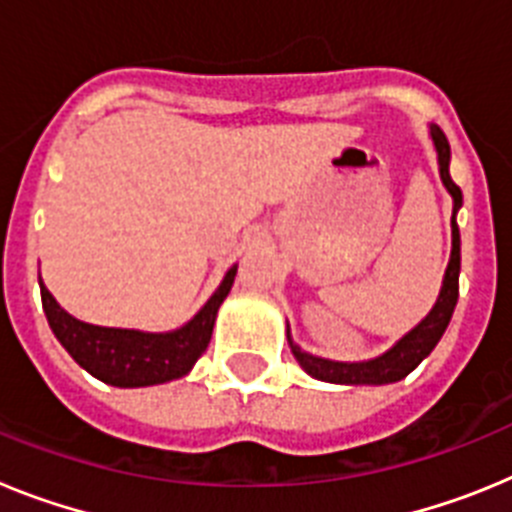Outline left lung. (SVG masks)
Returning <instances> with one entry per match:
<instances>
[{
  "label": "left lung",
  "mask_w": 512,
  "mask_h": 512,
  "mask_svg": "<svg viewBox=\"0 0 512 512\" xmlns=\"http://www.w3.org/2000/svg\"><path fill=\"white\" fill-rule=\"evenodd\" d=\"M431 138L433 146L438 153V171H441L443 187L449 189L451 200H454V215H451V259L446 266V274H443V287L441 295H438L433 310L410 330L408 336H402L395 346L387 351V354L377 356V359L369 361H354V364H346V361H330L320 359V356H312L307 351H302L292 336H289L287 325V341L292 346V354L300 361V366L305 369L310 377L320 379V382H333V384H390L400 382L402 377H408L415 366L431 354L436 343L441 341L443 330L449 325L451 315H454L456 300H459V269H461V241H459V225H456V212L461 207V189L456 187L454 179L449 174V161H451V148L449 140L443 135V130L438 125H431Z\"/></svg>",
  "instance_id": "obj_1"
}]
</instances>
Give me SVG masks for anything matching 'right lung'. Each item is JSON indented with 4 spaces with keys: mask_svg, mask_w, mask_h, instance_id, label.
I'll return each instance as SVG.
<instances>
[{
    "mask_svg": "<svg viewBox=\"0 0 512 512\" xmlns=\"http://www.w3.org/2000/svg\"><path fill=\"white\" fill-rule=\"evenodd\" d=\"M235 271L238 266H230L207 305L187 325L169 333H143V330L81 323L58 305L43 279H40V297L53 336L81 369H87L92 377L112 387H151L184 377L194 361L205 354L217 307L228 297Z\"/></svg>",
    "mask_w": 512,
    "mask_h": 512,
    "instance_id": "1",
    "label": "right lung"
}]
</instances>
